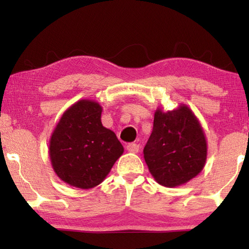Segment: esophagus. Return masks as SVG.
I'll use <instances>...</instances> for the list:
<instances>
[{
	"label": "esophagus",
	"instance_id": "esophagus-1",
	"mask_svg": "<svg viewBox=\"0 0 249 249\" xmlns=\"http://www.w3.org/2000/svg\"><path fill=\"white\" fill-rule=\"evenodd\" d=\"M127 151L130 153H138L139 152V145L135 144V142H130L127 145Z\"/></svg>",
	"mask_w": 249,
	"mask_h": 249
}]
</instances>
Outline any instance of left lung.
<instances>
[{"label":"left lung","mask_w":249,"mask_h":249,"mask_svg":"<svg viewBox=\"0 0 249 249\" xmlns=\"http://www.w3.org/2000/svg\"><path fill=\"white\" fill-rule=\"evenodd\" d=\"M206 156L205 134L187 105L168 112L156 110L144 147L145 162L156 182L169 188L188 182L202 171Z\"/></svg>","instance_id":"left-lung-1"}]
</instances>
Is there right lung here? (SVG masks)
I'll list each match as a JSON object with an SVG mask.
<instances>
[{
    "instance_id": "right-lung-1",
    "label": "right lung",
    "mask_w": 249,
    "mask_h": 249,
    "mask_svg": "<svg viewBox=\"0 0 249 249\" xmlns=\"http://www.w3.org/2000/svg\"><path fill=\"white\" fill-rule=\"evenodd\" d=\"M97 102L81 100L64 112L50 141L54 172L68 185L89 189L100 185L124 153V146L101 121Z\"/></svg>"
}]
</instances>
